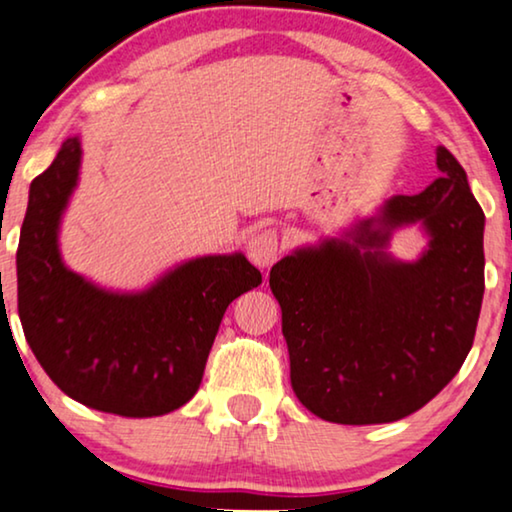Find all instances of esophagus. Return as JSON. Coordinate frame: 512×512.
I'll return each mask as SVG.
<instances>
[{
	"label": "esophagus",
	"instance_id": "34e87169",
	"mask_svg": "<svg viewBox=\"0 0 512 512\" xmlns=\"http://www.w3.org/2000/svg\"><path fill=\"white\" fill-rule=\"evenodd\" d=\"M245 250H248V257L252 264H257L260 269L271 267V264L278 260V252H281V248H278L276 231L262 229V231H257V234H252L248 238Z\"/></svg>",
	"mask_w": 512,
	"mask_h": 512
}]
</instances>
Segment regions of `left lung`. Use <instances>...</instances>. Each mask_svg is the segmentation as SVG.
I'll list each match as a JSON object with an SVG mask.
<instances>
[{
    "mask_svg": "<svg viewBox=\"0 0 512 512\" xmlns=\"http://www.w3.org/2000/svg\"><path fill=\"white\" fill-rule=\"evenodd\" d=\"M440 177L395 194L339 236L299 245L271 267L292 391L332 424H391L433 400L461 370L485 295V213L466 170L435 149ZM418 226L427 248L398 261L395 230Z\"/></svg>",
    "mask_w": 512,
    "mask_h": 512,
    "instance_id": "obj_1",
    "label": "left lung"
}]
</instances>
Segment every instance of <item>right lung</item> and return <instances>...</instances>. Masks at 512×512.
<instances>
[{"label": "right lung", "mask_w": 512, "mask_h": 512, "mask_svg": "<svg viewBox=\"0 0 512 512\" xmlns=\"http://www.w3.org/2000/svg\"><path fill=\"white\" fill-rule=\"evenodd\" d=\"M81 156V138L70 135L30 185L16 255L20 323L34 358L72 400L119 417H161L199 391L224 311L262 274L243 252L192 257L142 290L102 288L72 271L60 227Z\"/></svg>", "instance_id": "obj_1"}]
</instances>
